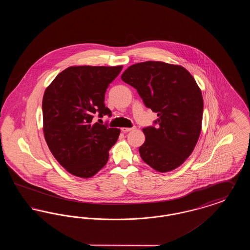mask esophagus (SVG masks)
I'll use <instances>...</instances> for the list:
<instances>
[{
	"label": "esophagus",
	"mask_w": 250,
	"mask_h": 250,
	"mask_svg": "<svg viewBox=\"0 0 250 250\" xmlns=\"http://www.w3.org/2000/svg\"><path fill=\"white\" fill-rule=\"evenodd\" d=\"M136 127L133 126V127H123L121 130L123 131L124 133H126V132H129V131L134 130Z\"/></svg>",
	"instance_id": "34e87169"
}]
</instances>
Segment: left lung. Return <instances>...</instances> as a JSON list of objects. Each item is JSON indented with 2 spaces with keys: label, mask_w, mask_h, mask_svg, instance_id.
I'll use <instances>...</instances> for the list:
<instances>
[{
  "label": "left lung",
  "mask_w": 250,
  "mask_h": 250,
  "mask_svg": "<svg viewBox=\"0 0 250 250\" xmlns=\"http://www.w3.org/2000/svg\"><path fill=\"white\" fill-rule=\"evenodd\" d=\"M121 78L157 113L154 125L143 129V161L160 172L178 167L193 152L202 129L203 99L196 81L183 66L153 61L131 65Z\"/></svg>",
  "instance_id": "8db88e82"
}]
</instances>
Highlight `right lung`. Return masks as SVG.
Listing matches in <instances>:
<instances>
[{
	"instance_id": "obj_1",
	"label": "right lung",
	"mask_w": 250,
	"mask_h": 250,
	"mask_svg": "<svg viewBox=\"0 0 250 250\" xmlns=\"http://www.w3.org/2000/svg\"><path fill=\"white\" fill-rule=\"evenodd\" d=\"M123 66H71L61 72L42 102L44 136L56 160L73 175L94 176L108 160L120 129L93 124L94 115L111 116L105 93Z\"/></svg>"
}]
</instances>
